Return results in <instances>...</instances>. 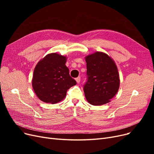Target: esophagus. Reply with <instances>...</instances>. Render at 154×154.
I'll return each instance as SVG.
<instances>
[{
  "label": "esophagus",
  "instance_id": "obj_1",
  "mask_svg": "<svg viewBox=\"0 0 154 154\" xmlns=\"http://www.w3.org/2000/svg\"><path fill=\"white\" fill-rule=\"evenodd\" d=\"M76 82H77L78 83H80V77L78 76V78H76Z\"/></svg>",
  "mask_w": 154,
  "mask_h": 154
}]
</instances>
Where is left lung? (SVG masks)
<instances>
[{
  "instance_id": "left-lung-1",
  "label": "left lung",
  "mask_w": 154,
  "mask_h": 154,
  "mask_svg": "<svg viewBox=\"0 0 154 154\" xmlns=\"http://www.w3.org/2000/svg\"><path fill=\"white\" fill-rule=\"evenodd\" d=\"M87 82L83 87L86 100L98 106L110 101L120 85L119 74L115 62L109 56L97 51L85 57Z\"/></svg>"
}]
</instances>
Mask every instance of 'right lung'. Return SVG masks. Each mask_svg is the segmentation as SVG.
<instances>
[{
	"instance_id": "1",
	"label": "right lung",
	"mask_w": 154,
	"mask_h": 154,
	"mask_svg": "<svg viewBox=\"0 0 154 154\" xmlns=\"http://www.w3.org/2000/svg\"><path fill=\"white\" fill-rule=\"evenodd\" d=\"M66 56L49 53L42 58L34 69L32 87L36 96L45 103L55 104L63 100L69 88L76 82L69 75Z\"/></svg>"
}]
</instances>
